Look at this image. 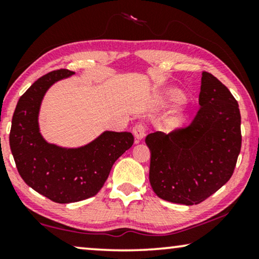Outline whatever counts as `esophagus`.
I'll return each mask as SVG.
<instances>
[{
    "instance_id": "34e87169",
    "label": "esophagus",
    "mask_w": 259,
    "mask_h": 259,
    "mask_svg": "<svg viewBox=\"0 0 259 259\" xmlns=\"http://www.w3.org/2000/svg\"><path fill=\"white\" fill-rule=\"evenodd\" d=\"M133 134H134V137H136L137 140L144 139L145 134H146V128H145V125H143V123H137V125L133 127Z\"/></svg>"
}]
</instances>
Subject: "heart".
Returning <instances> with one entry per match:
<instances>
[{
    "mask_svg": "<svg viewBox=\"0 0 259 259\" xmlns=\"http://www.w3.org/2000/svg\"><path fill=\"white\" fill-rule=\"evenodd\" d=\"M185 100H186L185 94H184L180 90H177V88L168 90L165 93V97H164V102L166 106H178L180 104H183V102H185ZM185 121H186V115L178 114L171 120L169 126L173 127V128H177V127L182 126Z\"/></svg>",
    "mask_w": 259,
    "mask_h": 259,
    "instance_id": "obj_1",
    "label": "heart"
}]
</instances>
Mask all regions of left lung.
Returning <instances> with one entry per match:
<instances>
[{
	"label": "left lung",
	"instance_id": "1",
	"mask_svg": "<svg viewBox=\"0 0 259 259\" xmlns=\"http://www.w3.org/2000/svg\"><path fill=\"white\" fill-rule=\"evenodd\" d=\"M151 152L150 183L161 199L199 204L231 178L242 146L238 102L212 74L204 72L199 112L187 128L145 139Z\"/></svg>",
	"mask_w": 259,
	"mask_h": 259
}]
</instances>
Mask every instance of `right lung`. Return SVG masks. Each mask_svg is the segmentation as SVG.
I'll return each instance as SVG.
<instances>
[{
    "mask_svg": "<svg viewBox=\"0 0 259 259\" xmlns=\"http://www.w3.org/2000/svg\"><path fill=\"white\" fill-rule=\"evenodd\" d=\"M68 69L46 74L20 98L12 120L9 144L24 183L55 203L69 204L97 194L116 159L133 145L131 132L104 131L91 143L63 147L41 134L38 115L53 84L74 75Z\"/></svg>",
    "mask_w": 259,
    "mask_h": 259,
    "instance_id": "right-lung-1",
    "label": "right lung"
}]
</instances>
